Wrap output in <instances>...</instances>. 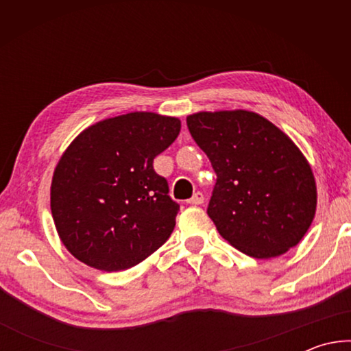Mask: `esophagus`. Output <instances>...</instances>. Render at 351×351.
I'll list each match as a JSON object with an SVG mask.
<instances>
[{
    "label": "esophagus",
    "mask_w": 351,
    "mask_h": 351,
    "mask_svg": "<svg viewBox=\"0 0 351 351\" xmlns=\"http://www.w3.org/2000/svg\"><path fill=\"white\" fill-rule=\"evenodd\" d=\"M189 204H192V206H199V204H203L204 203V195L201 193V192H197V193H193V197L190 198L189 201H187Z\"/></svg>",
    "instance_id": "esophagus-1"
}]
</instances>
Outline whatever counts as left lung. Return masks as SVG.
<instances>
[{
    "label": "left lung",
    "instance_id": "8db88e82",
    "mask_svg": "<svg viewBox=\"0 0 351 351\" xmlns=\"http://www.w3.org/2000/svg\"><path fill=\"white\" fill-rule=\"evenodd\" d=\"M187 127L217 173L207 215L224 240L271 258L304 239L316 213V182L287 134L243 110L197 112Z\"/></svg>",
    "mask_w": 351,
    "mask_h": 351
}]
</instances>
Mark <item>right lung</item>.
Returning a JSON list of instances; mask_svg holds the SVG:
<instances>
[{"instance_id":"add662e5","label":"right lung","mask_w":351,"mask_h":351,"mask_svg":"<svg viewBox=\"0 0 351 351\" xmlns=\"http://www.w3.org/2000/svg\"><path fill=\"white\" fill-rule=\"evenodd\" d=\"M180 130L176 117L128 112L86 128L68 147L52 178L51 210L77 260L123 271L169 240L180 204L153 159Z\"/></svg>"}]
</instances>
